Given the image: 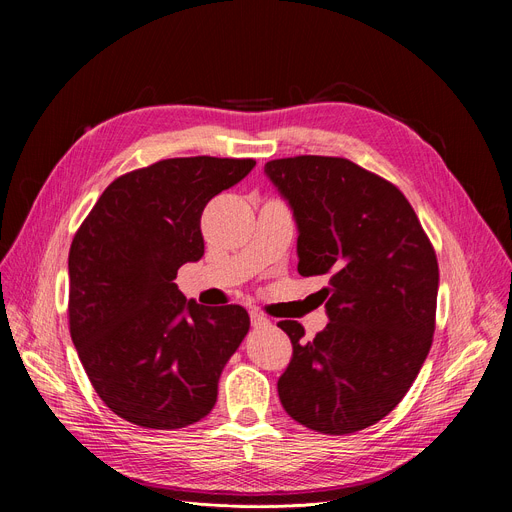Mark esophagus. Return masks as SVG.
Wrapping results in <instances>:
<instances>
[{
	"label": "esophagus",
	"instance_id": "obj_1",
	"mask_svg": "<svg viewBox=\"0 0 512 512\" xmlns=\"http://www.w3.org/2000/svg\"><path fill=\"white\" fill-rule=\"evenodd\" d=\"M251 324H253V328L270 326V319H267V317L261 315V313H257V311H251Z\"/></svg>",
	"mask_w": 512,
	"mask_h": 512
}]
</instances>
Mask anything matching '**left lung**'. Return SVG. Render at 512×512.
<instances>
[{
    "label": "left lung",
    "mask_w": 512,
    "mask_h": 512,
    "mask_svg": "<svg viewBox=\"0 0 512 512\" xmlns=\"http://www.w3.org/2000/svg\"><path fill=\"white\" fill-rule=\"evenodd\" d=\"M265 174L297 218L299 274L330 278L324 332L301 342L299 321L278 324L292 342L280 402L319 434L361 432L405 398L432 348L436 251L398 186L351 159H272Z\"/></svg>",
    "instance_id": "obj_1"
}]
</instances>
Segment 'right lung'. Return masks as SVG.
Listing matches in <instances>:
<instances>
[{"mask_svg": "<svg viewBox=\"0 0 512 512\" xmlns=\"http://www.w3.org/2000/svg\"><path fill=\"white\" fill-rule=\"evenodd\" d=\"M253 166L251 157L155 161L118 176L74 234L70 336L105 407L134 425L186 427L218 400L249 313L186 301L174 280L203 257L205 205Z\"/></svg>", "mask_w": 512, "mask_h": 512, "instance_id": "add662e5", "label": "right lung"}]
</instances>
